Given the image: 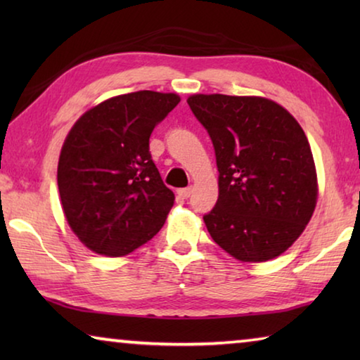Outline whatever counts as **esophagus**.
Returning <instances> with one entry per match:
<instances>
[{
    "instance_id": "obj_1",
    "label": "esophagus",
    "mask_w": 360,
    "mask_h": 360,
    "mask_svg": "<svg viewBox=\"0 0 360 360\" xmlns=\"http://www.w3.org/2000/svg\"><path fill=\"white\" fill-rule=\"evenodd\" d=\"M191 193H192V187H184V188H179V191H178V195L181 198H188V197H191Z\"/></svg>"
}]
</instances>
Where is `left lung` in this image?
Masks as SVG:
<instances>
[{
    "instance_id": "8db88e82",
    "label": "left lung",
    "mask_w": 360,
    "mask_h": 360,
    "mask_svg": "<svg viewBox=\"0 0 360 360\" xmlns=\"http://www.w3.org/2000/svg\"><path fill=\"white\" fill-rule=\"evenodd\" d=\"M214 146L219 198L203 216L211 238L241 262H266L292 246L313 216L318 178L307 135L260 96L192 95Z\"/></svg>"
}]
</instances>
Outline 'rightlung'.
Segmentation results:
<instances>
[{"mask_svg":"<svg viewBox=\"0 0 360 360\" xmlns=\"http://www.w3.org/2000/svg\"><path fill=\"white\" fill-rule=\"evenodd\" d=\"M179 101L152 90L119 95L70 130L58 160L60 200L71 230L94 252L120 257L165 224L174 193L152 160L149 138Z\"/></svg>","mask_w":360,"mask_h":360,"instance_id":"right-lung-1","label":"right lung"}]
</instances>
